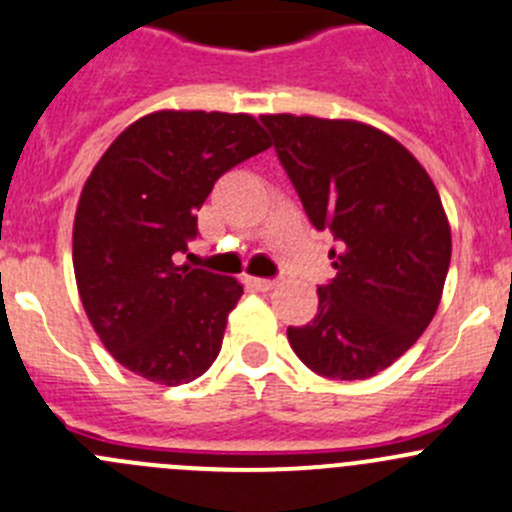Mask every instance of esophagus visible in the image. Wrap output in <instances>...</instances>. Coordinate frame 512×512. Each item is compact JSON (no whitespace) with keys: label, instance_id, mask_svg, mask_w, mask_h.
<instances>
[{"label":"esophagus","instance_id":"34e87169","mask_svg":"<svg viewBox=\"0 0 512 512\" xmlns=\"http://www.w3.org/2000/svg\"><path fill=\"white\" fill-rule=\"evenodd\" d=\"M247 282H250V285L255 287V290H260V292L272 290V287L277 285L275 280H267V277H247Z\"/></svg>","mask_w":512,"mask_h":512}]
</instances>
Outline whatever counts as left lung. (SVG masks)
I'll list each match as a JSON object with an SVG mask.
<instances>
[{"mask_svg":"<svg viewBox=\"0 0 512 512\" xmlns=\"http://www.w3.org/2000/svg\"><path fill=\"white\" fill-rule=\"evenodd\" d=\"M337 275L317 315L287 327L295 355L330 380H365L415 345L443 297L450 225L428 172L385 132L352 119L262 114Z\"/></svg>","mask_w":512,"mask_h":512,"instance_id":"left-lung-1","label":"left lung"}]
</instances>
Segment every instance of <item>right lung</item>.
I'll return each mask as SVG.
<instances>
[{
    "label": "right lung",
    "instance_id": "1",
    "mask_svg": "<svg viewBox=\"0 0 512 512\" xmlns=\"http://www.w3.org/2000/svg\"><path fill=\"white\" fill-rule=\"evenodd\" d=\"M270 147L250 114L162 109L132 122L79 197L72 262L84 312L114 360L175 388L220 355L235 277L177 265L215 182Z\"/></svg>",
    "mask_w": 512,
    "mask_h": 512
}]
</instances>
